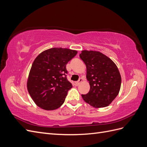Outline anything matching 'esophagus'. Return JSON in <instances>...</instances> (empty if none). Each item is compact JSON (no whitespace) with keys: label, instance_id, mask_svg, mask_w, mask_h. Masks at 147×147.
<instances>
[{"label":"esophagus","instance_id":"1","mask_svg":"<svg viewBox=\"0 0 147 147\" xmlns=\"http://www.w3.org/2000/svg\"><path fill=\"white\" fill-rule=\"evenodd\" d=\"M82 81H83V79H82V78H80V79L78 80V81L75 82V85H76V86H78L79 84L82 82Z\"/></svg>","mask_w":147,"mask_h":147}]
</instances>
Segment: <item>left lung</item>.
I'll return each mask as SVG.
<instances>
[{
    "instance_id": "1",
    "label": "left lung",
    "mask_w": 147,
    "mask_h": 147,
    "mask_svg": "<svg viewBox=\"0 0 147 147\" xmlns=\"http://www.w3.org/2000/svg\"><path fill=\"white\" fill-rule=\"evenodd\" d=\"M86 67L90 90L82 94L86 103L95 108L105 107L115 99L120 90L121 78L114 62L99 51L83 50L80 55Z\"/></svg>"
}]
</instances>
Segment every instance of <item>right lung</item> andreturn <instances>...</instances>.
Listing matches in <instances>:
<instances>
[{"mask_svg": "<svg viewBox=\"0 0 147 147\" xmlns=\"http://www.w3.org/2000/svg\"><path fill=\"white\" fill-rule=\"evenodd\" d=\"M77 54L68 48H52L42 52L34 61L27 88L37 106L46 110L63 104L72 84L67 79L66 64Z\"/></svg>", "mask_w": 147, "mask_h": 147, "instance_id": "add662e5", "label": "right lung"}]
</instances>
